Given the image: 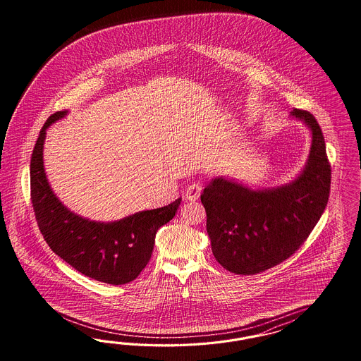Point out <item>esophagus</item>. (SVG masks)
<instances>
[{
  "label": "esophagus",
  "instance_id": "1",
  "mask_svg": "<svg viewBox=\"0 0 361 361\" xmlns=\"http://www.w3.org/2000/svg\"><path fill=\"white\" fill-rule=\"evenodd\" d=\"M201 190H202V186L200 185L198 183H193V184H190V185L186 188V200H189V201H196V200H198L200 195H201Z\"/></svg>",
  "mask_w": 361,
  "mask_h": 361
}]
</instances>
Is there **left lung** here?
I'll return each mask as SVG.
<instances>
[{
	"label": "left lung",
	"instance_id": "left-lung-1",
	"mask_svg": "<svg viewBox=\"0 0 361 361\" xmlns=\"http://www.w3.org/2000/svg\"><path fill=\"white\" fill-rule=\"evenodd\" d=\"M291 116L311 131V149L300 175L286 185L252 189L225 177L201 195L212 252L230 273L252 275L283 262L300 247L327 207L331 165L314 115Z\"/></svg>",
	"mask_w": 361,
	"mask_h": 361
}]
</instances>
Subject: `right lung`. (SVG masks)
<instances>
[{"instance_id": "1", "label": "right lung", "mask_w": 361, "mask_h": 361, "mask_svg": "<svg viewBox=\"0 0 361 361\" xmlns=\"http://www.w3.org/2000/svg\"><path fill=\"white\" fill-rule=\"evenodd\" d=\"M66 115L67 111H58L46 121L32 154L30 189L37 224L50 249L79 273L104 283H128L149 262L156 233L175 217L181 198L114 222L90 221L68 210L49 185L44 166L46 130Z\"/></svg>"}]
</instances>
